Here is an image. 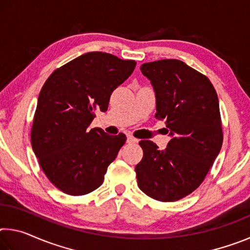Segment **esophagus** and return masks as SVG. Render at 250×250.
Instances as JSON below:
<instances>
[{"label":"esophagus","mask_w":250,"mask_h":250,"mask_svg":"<svg viewBox=\"0 0 250 250\" xmlns=\"http://www.w3.org/2000/svg\"><path fill=\"white\" fill-rule=\"evenodd\" d=\"M126 142H128V143H135V142H138V140L135 138H133L132 135H128V137H126Z\"/></svg>","instance_id":"34e87169"}]
</instances>
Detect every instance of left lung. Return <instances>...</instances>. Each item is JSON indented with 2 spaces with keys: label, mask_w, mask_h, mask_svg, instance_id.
<instances>
[{
  "label": "left lung",
  "mask_w": 250,
  "mask_h": 250,
  "mask_svg": "<svg viewBox=\"0 0 250 250\" xmlns=\"http://www.w3.org/2000/svg\"><path fill=\"white\" fill-rule=\"evenodd\" d=\"M140 70L153 87L155 118L166 122L171 140L162 151L140 141L138 185L156 201L175 202L201 185L221 151L218 97L208 78L177 59L145 62Z\"/></svg>",
  "instance_id": "8db88e82"
}]
</instances>
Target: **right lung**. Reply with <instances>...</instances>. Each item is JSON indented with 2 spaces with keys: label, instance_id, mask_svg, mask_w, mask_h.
I'll list each match as a JSON object with an SVG mask.
<instances>
[{
  "label": "right lung",
  "instance_id": "obj_1",
  "mask_svg": "<svg viewBox=\"0 0 250 250\" xmlns=\"http://www.w3.org/2000/svg\"><path fill=\"white\" fill-rule=\"evenodd\" d=\"M137 62L91 52L73 59L46 80L32 128V146L46 176L61 191L84 195L103 184L125 135L90 129L96 110L107 111L110 96Z\"/></svg>",
  "mask_w": 250,
  "mask_h": 250
}]
</instances>
